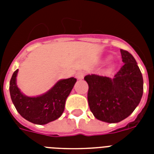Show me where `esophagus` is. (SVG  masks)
<instances>
[{"mask_svg": "<svg viewBox=\"0 0 154 154\" xmlns=\"http://www.w3.org/2000/svg\"><path fill=\"white\" fill-rule=\"evenodd\" d=\"M85 77V72H82V71H78V72L76 73V77H77L78 80L83 79Z\"/></svg>", "mask_w": 154, "mask_h": 154, "instance_id": "34e87169", "label": "esophagus"}]
</instances>
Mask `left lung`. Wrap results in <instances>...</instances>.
Masks as SVG:
<instances>
[{"mask_svg": "<svg viewBox=\"0 0 154 154\" xmlns=\"http://www.w3.org/2000/svg\"><path fill=\"white\" fill-rule=\"evenodd\" d=\"M122 68L111 79L97 74L85 77L89 85L88 102L97 119L117 123L128 117L138 105L143 94V77L134 57L121 49Z\"/></svg>", "mask_w": 154, "mask_h": 154, "instance_id": "obj_1", "label": "left lung"}]
</instances>
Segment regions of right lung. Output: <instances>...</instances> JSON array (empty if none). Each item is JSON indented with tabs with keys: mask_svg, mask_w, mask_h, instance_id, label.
Segmentation results:
<instances>
[{
	"mask_svg": "<svg viewBox=\"0 0 154 154\" xmlns=\"http://www.w3.org/2000/svg\"><path fill=\"white\" fill-rule=\"evenodd\" d=\"M18 69L13 72L9 83V92L16 109L29 122L45 125L57 119L65 109V101L77 79L70 77L60 80L49 91L42 96L29 97L20 93L16 83Z\"/></svg>",
	"mask_w": 154,
	"mask_h": 154,
	"instance_id": "1",
	"label": "right lung"
}]
</instances>
